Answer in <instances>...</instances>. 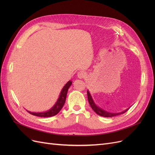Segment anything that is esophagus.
Here are the masks:
<instances>
[{
	"label": "esophagus",
	"instance_id": "1",
	"mask_svg": "<svg viewBox=\"0 0 155 155\" xmlns=\"http://www.w3.org/2000/svg\"><path fill=\"white\" fill-rule=\"evenodd\" d=\"M87 76V74L85 71H83V70H81V71H79L78 73V77L79 79H83V78H85Z\"/></svg>",
	"mask_w": 155,
	"mask_h": 155
}]
</instances>
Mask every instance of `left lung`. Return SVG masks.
Returning <instances> with one entry per match:
<instances>
[{
    "instance_id": "1",
    "label": "left lung",
    "mask_w": 155,
    "mask_h": 155,
    "mask_svg": "<svg viewBox=\"0 0 155 155\" xmlns=\"http://www.w3.org/2000/svg\"><path fill=\"white\" fill-rule=\"evenodd\" d=\"M87 97H88V102H89V104H90V105H91L92 109H93V110L94 111L96 114H97L98 115H100L101 116L106 117V118H110V117H113V116H118V115H120V114H124L129 109H129L125 110L124 111H122L121 112H118V113H111V112H107V111H106L104 109H101L100 107H97L95 104V103H94V101L91 95V94H90V92H89L88 91H87Z\"/></svg>"
}]
</instances>
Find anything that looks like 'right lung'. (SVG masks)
I'll list each match as a JSON object with an SVG mask.
<instances>
[{
    "mask_svg": "<svg viewBox=\"0 0 155 155\" xmlns=\"http://www.w3.org/2000/svg\"><path fill=\"white\" fill-rule=\"evenodd\" d=\"M72 81H69L68 82H67L66 85L63 87V89L61 90V92L60 93V95L58 101H56L55 104L51 107L49 110L43 112H32L28 110L27 111L32 115L39 116V117H51L58 114L59 112L61 110L64 104L65 101H66L67 92L69 87L72 85Z\"/></svg>",
    "mask_w": 155,
    "mask_h": 155,
    "instance_id": "1",
    "label": "right lung"
}]
</instances>
